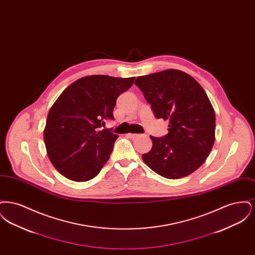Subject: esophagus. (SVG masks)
Segmentation results:
<instances>
[{
    "label": "esophagus",
    "instance_id": "1",
    "mask_svg": "<svg viewBox=\"0 0 255 255\" xmlns=\"http://www.w3.org/2000/svg\"><path fill=\"white\" fill-rule=\"evenodd\" d=\"M127 136H128V137H130V138H132V139H133V138H136V137L138 136V134H136V133H128V134H127Z\"/></svg>",
    "mask_w": 255,
    "mask_h": 255
}]
</instances>
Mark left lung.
I'll return each mask as SVG.
<instances>
[{
    "instance_id": "1",
    "label": "left lung",
    "mask_w": 255,
    "mask_h": 255,
    "mask_svg": "<svg viewBox=\"0 0 255 255\" xmlns=\"http://www.w3.org/2000/svg\"><path fill=\"white\" fill-rule=\"evenodd\" d=\"M157 119L169 121L168 133L150 135L152 149L142 155L146 165L167 179H181L198 169L215 140V112L206 92L192 76L165 70L136 77Z\"/></svg>"
}]
</instances>
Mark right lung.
<instances>
[{"label": "right lung", "mask_w": 255, "mask_h": 255, "mask_svg": "<svg viewBox=\"0 0 255 255\" xmlns=\"http://www.w3.org/2000/svg\"><path fill=\"white\" fill-rule=\"evenodd\" d=\"M134 77L90 75L69 86L50 108L44 130L49 159L69 180L87 182L109 159L118 134L102 129L113 121L117 98Z\"/></svg>", "instance_id": "right-lung-1"}]
</instances>
